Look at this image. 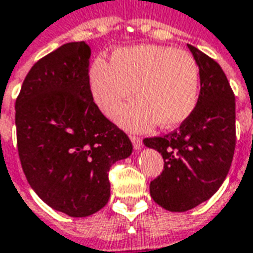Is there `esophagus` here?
Returning <instances> with one entry per match:
<instances>
[{"label":"esophagus","mask_w":253,"mask_h":253,"mask_svg":"<svg viewBox=\"0 0 253 253\" xmlns=\"http://www.w3.org/2000/svg\"><path fill=\"white\" fill-rule=\"evenodd\" d=\"M130 138H131V143H133L134 150H141V147H143V140H141L138 135H130Z\"/></svg>","instance_id":"obj_1"}]
</instances>
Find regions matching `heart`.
I'll list each match as a JSON object with an SVG mask.
<instances>
[{
	"mask_svg": "<svg viewBox=\"0 0 253 253\" xmlns=\"http://www.w3.org/2000/svg\"><path fill=\"white\" fill-rule=\"evenodd\" d=\"M200 71L195 57L167 46L140 44L119 48L110 64L96 60L89 70L92 98L112 116L134 95L138 99L119 110L116 120L130 130L155 123L164 128L182 125L196 108Z\"/></svg>",
	"mask_w": 253,
	"mask_h": 253,
	"instance_id": "heart-1",
	"label": "heart"
}]
</instances>
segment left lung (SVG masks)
<instances>
[{
    "mask_svg": "<svg viewBox=\"0 0 253 253\" xmlns=\"http://www.w3.org/2000/svg\"><path fill=\"white\" fill-rule=\"evenodd\" d=\"M200 71V93L193 113L164 137L144 138L161 153L164 170L150 193L169 211H187L209 200L230 170L235 150V96L220 64L187 44Z\"/></svg>",
    "mask_w": 253,
    "mask_h": 253,
    "instance_id": "left-lung-1",
    "label": "left lung"
}]
</instances>
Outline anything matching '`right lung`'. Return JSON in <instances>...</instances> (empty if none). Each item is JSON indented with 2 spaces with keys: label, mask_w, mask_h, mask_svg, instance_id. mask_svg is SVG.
Listing matches in <instances>:
<instances>
[{
  "label": "right lung",
  "mask_w": 253,
  "mask_h": 253,
  "mask_svg": "<svg viewBox=\"0 0 253 253\" xmlns=\"http://www.w3.org/2000/svg\"><path fill=\"white\" fill-rule=\"evenodd\" d=\"M91 48L66 43L32 67L15 102L18 153L38 196L70 217H88L110 197L109 169L133 144L103 116L89 88Z\"/></svg>",
  "instance_id": "obj_1"
}]
</instances>
